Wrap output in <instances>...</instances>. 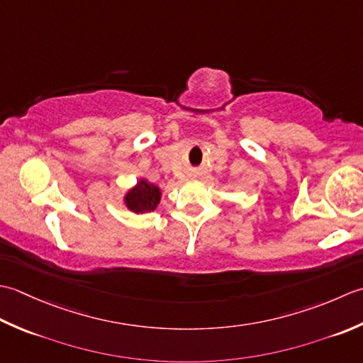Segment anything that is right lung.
<instances>
[{"instance_id":"add662e5","label":"right lung","mask_w":363,"mask_h":363,"mask_svg":"<svg viewBox=\"0 0 363 363\" xmlns=\"http://www.w3.org/2000/svg\"><path fill=\"white\" fill-rule=\"evenodd\" d=\"M160 199L161 192L158 186L145 180H140L125 197V203L135 213H149L157 208Z\"/></svg>"}]
</instances>
